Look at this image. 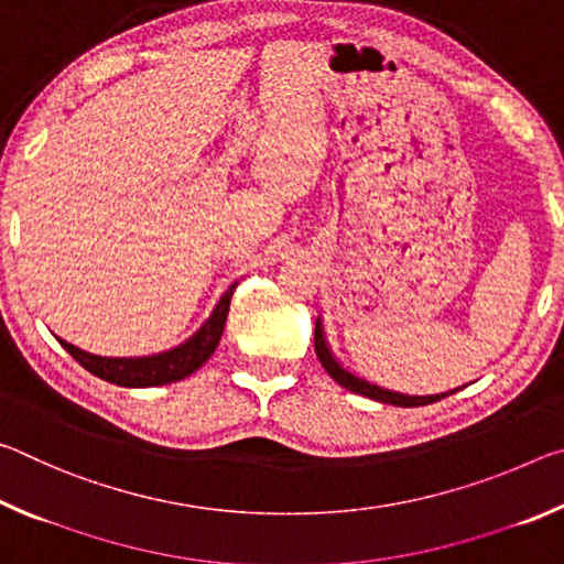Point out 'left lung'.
I'll list each match as a JSON object with an SVG mask.
<instances>
[{"label":"left lung","instance_id":"8db88e82","mask_svg":"<svg viewBox=\"0 0 564 564\" xmlns=\"http://www.w3.org/2000/svg\"><path fill=\"white\" fill-rule=\"evenodd\" d=\"M316 356L321 360V366L326 368V373L336 380L338 386L348 388L350 393H358V395H366L370 400H378V403H390V405H398V408H417V405H427V403H437L441 398H447L457 393L460 388L455 390H447V393H435V395H408V393H398V390H388V388H380L376 383H370L366 378H358L356 373H350L348 368H343L340 362L333 356L330 348H328V340H326V333H323L321 326V318L316 321ZM465 388V386H463Z\"/></svg>","mask_w":564,"mask_h":564}]
</instances>
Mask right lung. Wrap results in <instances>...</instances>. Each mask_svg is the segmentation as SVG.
Instances as JSON below:
<instances>
[{"label":"right lung","mask_w":564,"mask_h":564,"mask_svg":"<svg viewBox=\"0 0 564 564\" xmlns=\"http://www.w3.org/2000/svg\"><path fill=\"white\" fill-rule=\"evenodd\" d=\"M236 283H231L221 295V301L216 303L212 316L204 321V326L198 328L194 336L181 343V346L156 352V356H141V358H107V356H94L82 348L72 346L62 338V348L69 352L74 360H79L84 366L101 380L123 388H151V386H164L184 380L186 376L196 373L204 362L214 356V350L221 340V333L228 318V305H231V295L236 291Z\"/></svg>","instance_id":"1"}]
</instances>
